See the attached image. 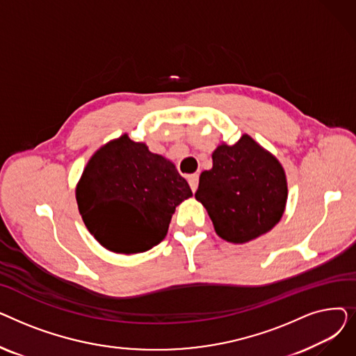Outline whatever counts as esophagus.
I'll list each match as a JSON object with an SVG mask.
<instances>
[{
  "label": "esophagus",
  "mask_w": 356,
  "mask_h": 356,
  "mask_svg": "<svg viewBox=\"0 0 356 356\" xmlns=\"http://www.w3.org/2000/svg\"><path fill=\"white\" fill-rule=\"evenodd\" d=\"M188 180H189V184H191V189H192L193 192H196V189H197V184H199V175H197V173L191 175Z\"/></svg>",
  "instance_id": "34e87169"
}]
</instances>
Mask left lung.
<instances>
[{
    "instance_id": "1",
    "label": "left lung",
    "mask_w": 356,
    "mask_h": 356,
    "mask_svg": "<svg viewBox=\"0 0 356 356\" xmlns=\"http://www.w3.org/2000/svg\"><path fill=\"white\" fill-rule=\"evenodd\" d=\"M212 161L211 170L199 177L195 197L208 211L218 236L247 244L270 232L289 196L282 163L248 134L234 145L219 144Z\"/></svg>"
}]
</instances>
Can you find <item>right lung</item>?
Listing matches in <instances>:
<instances>
[{
    "label": "right lung",
    "mask_w": 356,
    "mask_h": 356,
    "mask_svg": "<svg viewBox=\"0 0 356 356\" xmlns=\"http://www.w3.org/2000/svg\"><path fill=\"white\" fill-rule=\"evenodd\" d=\"M192 191L176 165L122 134L98 148L76 184L79 213L99 244L117 254L152 250Z\"/></svg>",
    "instance_id": "1"
}]
</instances>
